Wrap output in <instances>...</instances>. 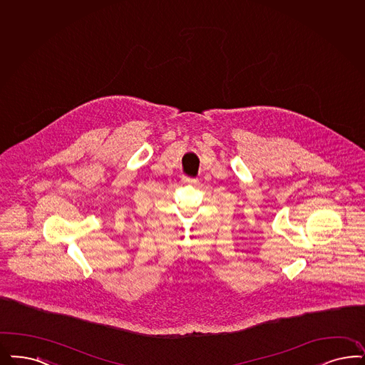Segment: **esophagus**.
<instances>
[{
    "mask_svg": "<svg viewBox=\"0 0 365 365\" xmlns=\"http://www.w3.org/2000/svg\"><path fill=\"white\" fill-rule=\"evenodd\" d=\"M182 182H185V184H197L199 182V180L197 178H192V177H182Z\"/></svg>",
    "mask_w": 365,
    "mask_h": 365,
    "instance_id": "obj_1",
    "label": "esophagus"
}]
</instances>
